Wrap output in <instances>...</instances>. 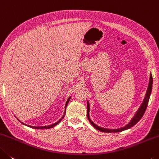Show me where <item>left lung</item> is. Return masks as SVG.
Returning a JSON list of instances; mask_svg holds the SVG:
<instances>
[{
	"instance_id": "obj_1",
	"label": "left lung",
	"mask_w": 159,
	"mask_h": 159,
	"mask_svg": "<svg viewBox=\"0 0 159 159\" xmlns=\"http://www.w3.org/2000/svg\"><path fill=\"white\" fill-rule=\"evenodd\" d=\"M152 84H153V78H152V73L150 74V78H149V86H148L147 88V93H146L145 97L144 98V101H143V103H142V105L140 106L139 108L137 110V113H135L134 116L132 118V119L130 120V122L123 127H121V128L119 129H107V128H103V127H101L97 125L94 124L92 122V120L89 118V110H90V106H89V103L87 101V118L89 120V121L90 122V123L92 125L93 127H95L96 129H98L101 132H122L123 130H125V129L131 128L132 127H133L134 125H136L138 122L139 121V120L142 118V116H144V114L145 113L146 109H147L148 103H149V100L150 98V95L151 93H152Z\"/></svg>"
}]
</instances>
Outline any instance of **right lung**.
<instances>
[{
  "label": "right lung",
  "instance_id": "add662e5",
  "mask_svg": "<svg viewBox=\"0 0 159 159\" xmlns=\"http://www.w3.org/2000/svg\"><path fill=\"white\" fill-rule=\"evenodd\" d=\"M70 98L71 97H70L68 99H67V102H66V107H65V113H64V115L62 116V117L61 118V119H60L58 121V122H56V123H54V124H53V125H48V126H41V127H35V126H31V125H25V124H24L23 123H22V124H24V125H27V126H28V127H32V128H34V129H49V128H52V127H53L54 126H56V125H58L60 122L61 121V120L64 118V116H65V114H66V107H67V103H69V101H70Z\"/></svg>",
  "mask_w": 159,
  "mask_h": 159
}]
</instances>
